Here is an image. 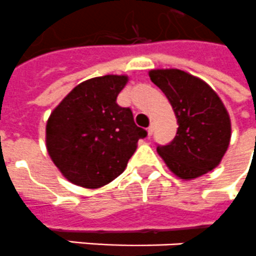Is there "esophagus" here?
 I'll use <instances>...</instances> for the list:
<instances>
[{
  "mask_svg": "<svg viewBox=\"0 0 256 256\" xmlns=\"http://www.w3.org/2000/svg\"><path fill=\"white\" fill-rule=\"evenodd\" d=\"M147 132H148V136H151L152 132H154V124H150V128H147Z\"/></svg>",
  "mask_w": 256,
  "mask_h": 256,
  "instance_id": "obj_1",
  "label": "esophagus"
}]
</instances>
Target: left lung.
I'll list each match as a JSON object with an SVG mask.
<instances>
[{"instance_id": "left-lung-1", "label": "left lung", "mask_w": 256, "mask_h": 256, "mask_svg": "<svg viewBox=\"0 0 256 256\" xmlns=\"http://www.w3.org/2000/svg\"><path fill=\"white\" fill-rule=\"evenodd\" d=\"M150 78L170 102L178 122L174 139L158 152L176 176L191 180L218 165L230 140V120L218 94L177 68L151 70Z\"/></svg>"}]
</instances>
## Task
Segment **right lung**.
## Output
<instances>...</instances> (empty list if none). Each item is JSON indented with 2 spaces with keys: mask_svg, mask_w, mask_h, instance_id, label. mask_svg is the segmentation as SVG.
I'll use <instances>...</instances> for the list:
<instances>
[{
  "mask_svg": "<svg viewBox=\"0 0 256 256\" xmlns=\"http://www.w3.org/2000/svg\"><path fill=\"white\" fill-rule=\"evenodd\" d=\"M128 76L104 75L72 90L46 124V148L61 173L72 184L98 188L121 174L147 136L130 108L117 104Z\"/></svg>",
  "mask_w": 256,
  "mask_h": 256,
  "instance_id": "add662e5",
  "label": "right lung"
}]
</instances>
